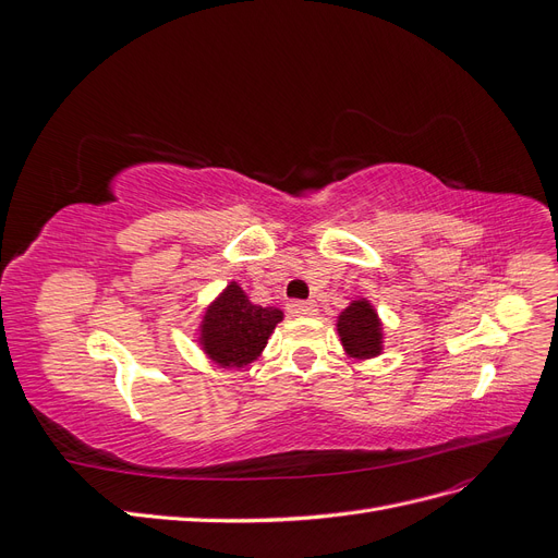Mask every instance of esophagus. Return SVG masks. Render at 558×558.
Returning <instances> with one entry per match:
<instances>
[{
  "mask_svg": "<svg viewBox=\"0 0 558 558\" xmlns=\"http://www.w3.org/2000/svg\"><path fill=\"white\" fill-rule=\"evenodd\" d=\"M289 314L291 316H314L316 314V302L312 300H291L289 302Z\"/></svg>",
  "mask_w": 558,
  "mask_h": 558,
  "instance_id": "esophagus-1",
  "label": "esophagus"
}]
</instances>
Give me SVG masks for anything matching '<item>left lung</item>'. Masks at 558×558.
<instances>
[{"mask_svg":"<svg viewBox=\"0 0 558 558\" xmlns=\"http://www.w3.org/2000/svg\"><path fill=\"white\" fill-rule=\"evenodd\" d=\"M337 332H340V342L351 359H375L384 349L381 320L365 298L351 300V305L337 316Z\"/></svg>","mask_w":558,"mask_h":558,"instance_id":"obj_1","label":"left lung"}]
</instances>
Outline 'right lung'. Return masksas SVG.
<instances>
[{
	"label": "right lung",
	"mask_w": 558,
	"mask_h": 558,
	"mask_svg": "<svg viewBox=\"0 0 558 558\" xmlns=\"http://www.w3.org/2000/svg\"><path fill=\"white\" fill-rule=\"evenodd\" d=\"M283 312L253 305L238 281H230L199 324L202 351L221 367H244L256 361Z\"/></svg>",
	"instance_id": "1"
}]
</instances>
